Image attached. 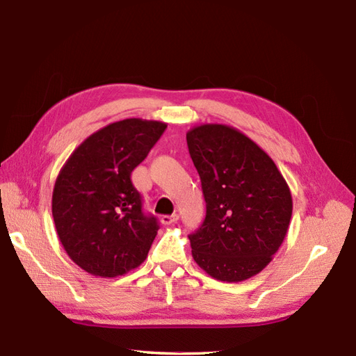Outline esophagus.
<instances>
[{
	"instance_id": "1",
	"label": "esophagus",
	"mask_w": 356,
	"mask_h": 356,
	"mask_svg": "<svg viewBox=\"0 0 356 356\" xmlns=\"http://www.w3.org/2000/svg\"><path fill=\"white\" fill-rule=\"evenodd\" d=\"M178 220V214H172V216H161V223L164 227H168V225L175 223Z\"/></svg>"
}]
</instances>
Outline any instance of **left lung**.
<instances>
[{"instance_id": "1", "label": "left lung", "mask_w": 356, "mask_h": 356, "mask_svg": "<svg viewBox=\"0 0 356 356\" xmlns=\"http://www.w3.org/2000/svg\"><path fill=\"white\" fill-rule=\"evenodd\" d=\"M187 145L207 205L201 228L188 236L192 257L218 281L252 278L287 236L293 213L287 181L268 154L234 127H193Z\"/></svg>"}]
</instances>
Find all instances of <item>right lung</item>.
Returning a JSON list of instances; mask_svg holds the SVG:
<instances>
[{
    "instance_id": "obj_1",
    "label": "right lung",
    "mask_w": 356,
    "mask_h": 356,
    "mask_svg": "<svg viewBox=\"0 0 356 356\" xmlns=\"http://www.w3.org/2000/svg\"><path fill=\"white\" fill-rule=\"evenodd\" d=\"M168 124L129 118L90 134L60 169L53 218L60 243L83 270L116 278L140 266L157 236L154 216L142 211L131 172Z\"/></svg>"
}]
</instances>
